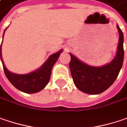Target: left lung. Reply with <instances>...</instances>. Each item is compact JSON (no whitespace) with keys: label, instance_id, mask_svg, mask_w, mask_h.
Wrapping results in <instances>:
<instances>
[{"label":"left lung","instance_id":"8db88e82","mask_svg":"<svg viewBox=\"0 0 127 127\" xmlns=\"http://www.w3.org/2000/svg\"><path fill=\"white\" fill-rule=\"evenodd\" d=\"M119 32L117 54L110 63L102 66H92L71 56L69 68L75 86L80 91L89 94H98L111 86L117 78L124 61V35L117 26Z\"/></svg>","mask_w":127,"mask_h":127}]
</instances>
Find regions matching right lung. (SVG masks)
Segmentation results:
<instances>
[{
	"instance_id": "add662e5",
	"label": "right lung",
	"mask_w": 127,
	"mask_h": 127,
	"mask_svg": "<svg viewBox=\"0 0 127 127\" xmlns=\"http://www.w3.org/2000/svg\"><path fill=\"white\" fill-rule=\"evenodd\" d=\"M5 30L6 29H5L4 33ZM1 46L2 43L0 47V59L3 64L4 72L6 77L17 89L27 94L37 93L46 87L50 80L52 68L56 61L58 60L61 53H62L63 51V50L61 49L58 52L51 55L41 66L35 71L26 74H18L10 72L5 66L1 56Z\"/></svg>"
}]
</instances>
